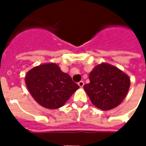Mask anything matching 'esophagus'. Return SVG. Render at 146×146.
Listing matches in <instances>:
<instances>
[{
	"label": "esophagus",
	"mask_w": 146,
	"mask_h": 146,
	"mask_svg": "<svg viewBox=\"0 0 146 146\" xmlns=\"http://www.w3.org/2000/svg\"><path fill=\"white\" fill-rule=\"evenodd\" d=\"M78 85H79L80 88H83L84 85V81H80V82L78 83Z\"/></svg>",
	"instance_id": "obj_1"
}]
</instances>
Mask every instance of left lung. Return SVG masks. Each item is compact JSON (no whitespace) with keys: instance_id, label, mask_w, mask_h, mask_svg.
Returning a JSON list of instances; mask_svg holds the SVG:
<instances>
[{"instance_id":"1","label":"left lung","mask_w":146,"mask_h":146,"mask_svg":"<svg viewBox=\"0 0 146 146\" xmlns=\"http://www.w3.org/2000/svg\"><path fill=\"white\" fill-rule=\"evenodd\" d=\"M90 83L84 86L92 104L102 110L118 106L128 92L131 80L125 73L109 63L98 64L89 74Z\"/></svg>"}]
</instances>
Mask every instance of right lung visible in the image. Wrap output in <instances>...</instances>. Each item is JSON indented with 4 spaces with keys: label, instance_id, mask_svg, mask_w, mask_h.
Returning a JSON list of instances; mask_svg holds the SVG:
<instances>
[{
    "label": "right lung",
    "instance_id": "1",
    "mask_svg": "<svg viewBox=\"0 0 146 146\" xmlns=\"http://www.w3.org/2000/svg\"><path fill=\"white\" fill-rule=\"evenodd\" d=\"M25 82L34 100L49 110L62 107L80 88L69 74L53 62L41 64L29 70Z\"/></svg>",
    "mask_w": 146,
    "mask_h": 146
}]
</instances>
